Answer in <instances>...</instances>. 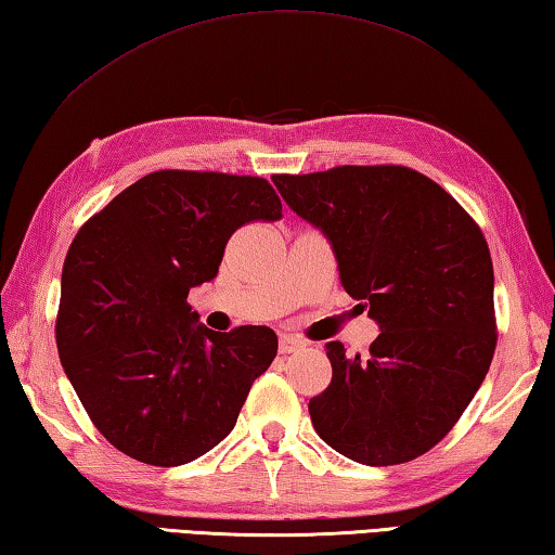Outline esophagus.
<instances>
[{
    "label": "esophagus",
    "mask_w": 555,
    "mask_h": 555,
    "mask_svg": "<svg viewBox=\"0 0 555 555\" xmlns=\"http://www.w3.org/2000/svg\"><path fill=\"white\" fill-rule=\"evenodd\" d=\"M304 347H306V341L298 339V337L281 335V339H279V351H281V354H296V351H300Z\"/></svg>",
    "instance_id": "esophagus-1"
}]
</instances>
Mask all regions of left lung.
<instances>
[{
	"label": "left lung",
	"mask_w": 555,
	"mask_h": 555,
	"mask_svg": "<svg viewBox=\"0 0 555 555\" xmlns=\"http://www.w3.org/2000/svg\"><path fill=\"white\" fill-rule=\"evenodd\" d=\"M271 179L325 233L341 286L380 327L366 357L327 341L332 380L308 402L312 427L366 466L422 456L456 425L495 354V276L478 223L400 165Z\"/></svg>",
	"instance_id": "obj_1"
}]
</instances>
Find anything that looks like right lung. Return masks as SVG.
Listing matches in <instances>:
<instances>
[{
    "mask_svg": "<svg viewBox=\"0 0 555 555\" xmlns=\"http://www.w3.org/2000/svg\"><path fill=\"white\" fill-rule=\"evenodd\" d=\"M261 177L159 169L79 228L63 267L57 354L94 427L126 456L181 466L233 431L276 357L264 325L214 332L186 304L230 235L279 220Z\"/></svg>",
    "mask_w": 555,
    "mask_h": 555,
    "instance_id": "add662e5",
    "label": "right lung"
}]
</instances>
